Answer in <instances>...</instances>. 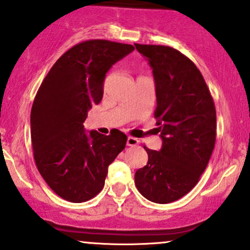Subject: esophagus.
I'll list each match as a JSON object with an SVG mask.
<instances>
[{
  "mask_svg": "<svg viewBox=\"0 0 250 250\" xmlns=\"http://www.w3.org/2000/svg\"><path fill=\"white\" fill-rule=\"evenodd\" d=\"M138 145H139V140L138 139L133 138V136H129V138L127 139V146L135 147V146H138Z\"/></svg>",
  "mask_w": 250,
  "mask_h": 250,
  "instance_id": "34e87169",
  "label": "esophagus"
}]
</instances>
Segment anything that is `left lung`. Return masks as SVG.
Instances as JSON below:
<instances>
[{
    "mask_svg": "<svg viewBox=\"0 0 250 250\" xmlns=\"http://www.w3.org/2000/svg\"><path fill=\"white\" fill-rule=\"evenodd\" d=\"M135 47L148 60L155 83L154 117L160 150L145 147L147 165L135 185L148 201L167 204L188 193L207 168L216 141V109L201 71L168 46Z\"/></svg>",
    "mask_w": 250,
    "mask_h": 250,
    "instance_id": "obj_1",
    "label": "left lung"
}]
</instances>
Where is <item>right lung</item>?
Listing matches in <instances>:
<instances>
[{
  "mask_svg": "<svg viewBox=\"0 0 250 250\" xmlns=\"http://www.w3.org/2000/svg\"><path fill=\"white\" fill-rule=\"evenodd\" d=\"M134 46L87 40L65 52L38 90L31 112L34 160L41 177L59 197L86 202L103 188L108 167L127 135L85 131L87 111L103 97L105 75Z\"/></svg>",
  "mask_w": 250,
  "mask_h": 250,
  "instance_id": "right-lung-1",
  "label": "right lung"
}]
</instances>
